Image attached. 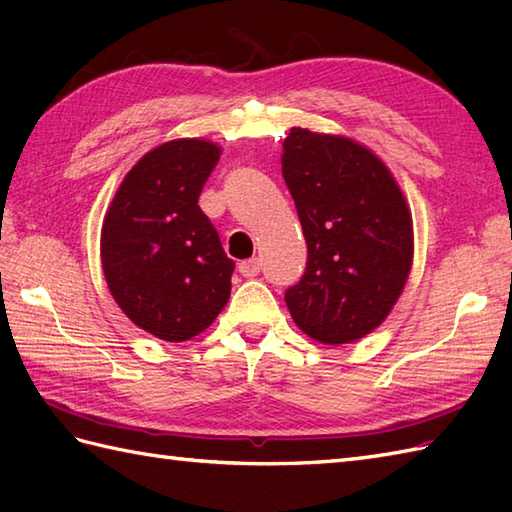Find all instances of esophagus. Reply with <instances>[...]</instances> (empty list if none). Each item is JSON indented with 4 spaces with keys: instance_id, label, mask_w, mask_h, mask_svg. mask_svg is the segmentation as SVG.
<instances>
[{
    "instance_id": "esophagus-1",
    "label": "esophagus",
    "mask_w": 512,
    "mask_h": 512,
    "mask_svg": "<svg viewBox=\"0 0 512 512\" xmlns=\"http://www.w3.org/2000/svg\"><path fill=\"white\" fill-rule=\"evenodd\" d=\"M239 275L246 277V279H253L259 275V270H262V264H259V259L253 257V259H246V262H239L237 266Z\"/></svg>"
}]
</instances>
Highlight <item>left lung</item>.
<instances>
[{
    "mask_svg": "<svg viewBox=\"0 0 512 512\" xmlns=\"http://www.w3.org/2000/svg\"><path fill=\"white\" fill-rule=\"evenodd\" d=\"M281 173L295 200L308 264L286 306L328 345L363 339L394 308L413 264V222L396 178L347 136L292 127Z\"/></svg>",
    "mask_w": 512,
    "mask_h": 512,
    "instance_id": "obj_1",
    "label": "left lung"
}]
</instances>
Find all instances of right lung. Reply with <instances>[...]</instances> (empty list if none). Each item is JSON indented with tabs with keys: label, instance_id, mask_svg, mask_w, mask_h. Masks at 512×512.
<instances>
[{
	"label": "right lung",
	"instance_id": "right-lung-1",
	"mask_svg": "<svg viewBox=\"0 0 512 512\" xmlns=\"http://www.w3.org/2000/svg\"><path fill=\"white\" fill-rule=\"evenodd\" d=\"M220 154L202 138L158 145L129 169L105 213L107 288L129 321L162 341L198 336L231 297L235 262L198 204Z\"/></svg>",
	"mask_w": 512,
	"mask_h": 512
}]
</instances>
